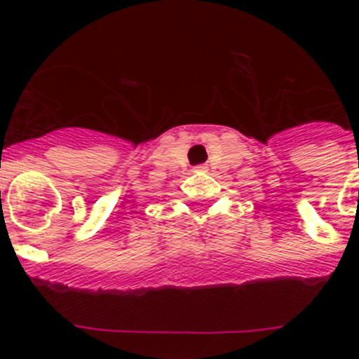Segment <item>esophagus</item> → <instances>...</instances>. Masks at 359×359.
<instances>
[{
	"label": "esophagus",
	"mask_w": 359,
	"mask_h": 359,
	"mask_svg": "<svg viewBox=\"0 0 359 359\" xmlns=\"http://www.w3.org/2000/svg\"><path fill=\"white\" fill-rule=\"evenodd\" d=\"M205 170H206L205 165H198L196 166V172H205Z\"/></svg>",
	"instance_id": "esophagus-1"
}]
</instances>
